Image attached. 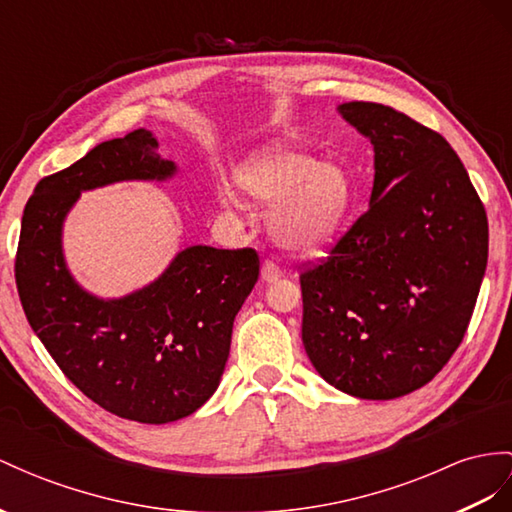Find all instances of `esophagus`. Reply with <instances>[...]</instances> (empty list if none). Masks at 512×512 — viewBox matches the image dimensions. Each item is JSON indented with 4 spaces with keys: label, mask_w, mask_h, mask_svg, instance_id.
I'll use <instances>...</instances> for the list:
<instances>
[{
    "label": "esophagus",
    "mask_w": 512,
    "mask_h": 512,
    "mask_svg": "<svg viewBox=\"0 0 512 512\" xmlns=\"http://www.w3.org/2000/svg\"><path fill=\"white\" fill-rule=\"evenodd\" d=\"M281 274H283V270H281V266L274 259H266L264 266H261V279L268 281V283L270 281H277Z\"/></svg>",
    "instance_id": "esophagus-1"
}]
</instances>
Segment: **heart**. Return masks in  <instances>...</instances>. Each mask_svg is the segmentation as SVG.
<instances>
[{
	"mask_svg": "<svg viewBox=\"0 0 512 512\" xmlns=\"http://www.w3.org/2000/svg\"><path fill=\"white\" fill-rule=\"evenodd\" d=\"M238 181L255 203L264 207L277 203L270 231L285 251L316 253L342 225L348 203L344 173L290 144L270 142L253 151L242 164ZM222 199L229 203V192Z\"/></svg>",
	"mask_w": 512,
	"mask_h": 512,
	"instance_id": "1",
	"label": "heart"
}]
</instances>
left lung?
Masks as SVG:
<instances>
[{"mask_svg": "<svg viewBox=\"0 0 512 512\" xmlns=\"http://www.w3.org/2000/svg\"><path fill=\"white\" fill-rule=\"evenodd\" d=\"M344 119L374 144L370 209L300 272L303 344L339 391L391 400L424 387L461 346L489 257V222L441 134L383 103Z\"/></svg>", "mask_w": 512, "mask_h": 512, "instance_id": "1", "label": "left lung"}]
</instances>
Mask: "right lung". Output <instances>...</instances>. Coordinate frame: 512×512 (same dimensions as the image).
Wrapping results in <instances>:
<instances>
[{"label":"right lung","mask_w":512,"mask_h":512,"mask_svg":"<svg viewBox=\"0 0 512 512\" xmlns=\"http://www.w3.org/2000/svg\"><path fill=\"white\" fill-rule=\"evenodd\" d=\"M147 129L101 142L36 183L23 209L15 279L34 333L84 396L123 419L168 424L216 391L233 320L259 277L255 248L190 246L160 279L103 300L73 281L62 222L82 190L127 179H166L177 166Z\"/></svg>","instance_id":"add662e5"}]
</instances>
